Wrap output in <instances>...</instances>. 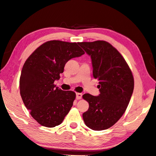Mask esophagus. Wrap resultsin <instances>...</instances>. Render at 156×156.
Wrapping results in <instances>:
<instances>
[{
    "label": "esophagus",
    "mask_w": 156,
    "mask_h": 156,
    "mask_svg": "<svg viewBox=\"0 0 156 156\" xmlns=\"http://www.w3.org/2000/svg\"><path fill=\"white\" fill-rule=\"evenodd\" d=\"M82 96H83V94L81 93H76V99L80 100L82 98Z\"/></svg>",
    "instance_id": "esophagus-1"
}]
</instances>
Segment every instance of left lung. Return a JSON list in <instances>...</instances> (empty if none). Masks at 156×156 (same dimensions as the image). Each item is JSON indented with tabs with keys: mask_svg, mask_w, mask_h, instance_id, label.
I'll list each match as a JSON object with an SVG mask.
<instances>
[{
	"mask_svg": "<svg viewBox=\"0 0 156 156\" xmlns=\"http://www.w3.org/2000/svg\"><path fill=\"white\" fill-rule=\"evenodd\" d=\"M91 56L93 76L99 81L100 94L83 96L89 109L83 114L87 126L101 131L119 120L127 108L134 88L132 72L120 53L105 41L78 43Z\"/></svg>",
	"mask_w": 156,
	"mask_h": 156,
	"instance_id": "left-lung-1",
	"label": "left lung"
}]
</instances>
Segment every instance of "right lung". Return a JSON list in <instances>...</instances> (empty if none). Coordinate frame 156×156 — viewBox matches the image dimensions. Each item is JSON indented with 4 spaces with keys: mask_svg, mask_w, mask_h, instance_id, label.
<instances>
[{
    "mask_svg": "<svg viewBox=\"0 0 156 156\" xmlns=\"http://www.w3.org/2000/svg\"><path fill=\"white\" fill-rule=\"evenodd\" d=\"M84 54L76 43L50 41L26 60L20 77V93L31 115L40 125H59L70 111L76 93L62 91L54 83L60 79L68 60Z\"/></svg>",
    "mask_w": 156,
    "mask_h": 156,
    "instance_id": "add662e5",
    "label": "right lung"
}]
</instances>
